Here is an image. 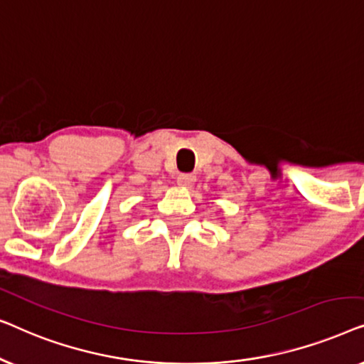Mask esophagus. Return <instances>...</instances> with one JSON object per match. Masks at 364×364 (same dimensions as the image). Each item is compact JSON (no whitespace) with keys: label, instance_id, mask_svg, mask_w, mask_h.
Segmentation results:
<instances>
[{"label":"esophagus","instance_id":"34e87169","mask_svg":"<svg viewBox=\"0 0 364 364\" xmlns=\"http://www.w3.org/2000/svg\"><path fill=\"white\" fill-rule=\"evenodd\" d=\"M193 182H196V176H192V173H181L177 177V183L182 187H191Z\"/></svg>","mask_w":364,"mask_h":364}]
</instances>
